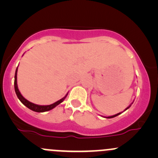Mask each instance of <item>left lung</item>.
Listing matches in <instances>:
<instances>
[{
  "instance_id": "left-lung-1",
  "label": "left lung",
  "mask_w": 158,
  "mask_h": 158,
  "mask_svg": "<svg viewBox=\"0 0 158 158\" xmlns=\"http://www.w3.org/2000/svg\"><path fill=\"white\" fill-rule=\"evenodd\" d=\"M133 102H134V101H133ZM133 102H131V104H130V105H129V106H128V107H127L126 109H125V110H124V111H126L127 109H128L129 108H130L131 106V105L133 104ZM122 112H123V111H122ZM122 112H119V113H118V114H114V115H111V116H102V117L106 118H114V117H116V116H118V114H122Z\"/></svg>"
}]
</instances>
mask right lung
I'll use <instances>...</instances> for the list:
<instances>
[{
	"instance_id": "1",
	"label": "right lung",
	"mask_w": 158,
	"mask_h": 158,
	"mask_svg": "<svg viewBox=\"0 0 158 158\" xmlns=\"http://www.w3.org/2000/svg\"><path fill=\"white\" fill-rule=\"evenodd\" d=\"M17 69H18V66H17V69H16L15 76H14V89H15L16 95H17V98H19V100H20V101L21 102L23 103L26 107H27L28 109L32 110V111H36V112H44V111H49V110H52L55 107H56L58 105H60V103L63 102L64 101L65 98H66V96H67L68 93L66 94L63 98H62L61 99L58 100L57 102H56L52 103V104L51 105H47V106H40V105H36L33 102H30V101H28L27 99H26V98L21 95L20 92L19 91L18 86H17Z\"/></svg>"
}]
</instances>
